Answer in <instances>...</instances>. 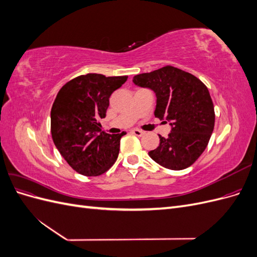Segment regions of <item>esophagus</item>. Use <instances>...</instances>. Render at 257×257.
<instances>
[{
    "label": "esophagus",
    "mask_w": 257,
    "mask_h": 257,
    "mask_svg": "<svg viewBox=\"0 0 257 257\" xmlns=\"http://www.w3.org/2000/svg\"><path fill=\"white\" fill-rule=\"evenodd\" d=\"M132 134H134L136 136H143L145 134L144 131H141V130H137V128H134L132 130Z\"/></svg>",
    "instance_id": "1"
}]
</instances>
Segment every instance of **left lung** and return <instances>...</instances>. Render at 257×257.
Returning <instances> with one entry per match:
<instances>
[{
    "instance_id": "8db88e82",
    "label": "left lung",
    "mask_w": 257,
    "mask_h": 257,
    "mask_svg": "<svg viewBox=\"0 0 257 257\" xmlns=\"http://www.w3.org/2000/svg\"><path fill=\"white\" fill-rule=\"evenodd\" d=\"M133 82L155 92L154 115L172 122V132L167 138L159 135L160 145L149 152L150 158L168 169L190 167L205 151L214 128L208 88L197 77L172 65L136 75Z\"/></svg>"
}]
</instances>
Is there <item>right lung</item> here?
Listing matches in <instances>:
<instances>
[{"mask_svg":"<svg viewBox=\"0 0 257 257\" xmlns=\"http://www.w3.org/2000/svg\"><path fill=\"white\" fill-rule=\"evenodd\" d=\"M127 76L80 75L58 92L51 108V136L62 157L77 173L103 175L118 159L121 134L100 130L98 119L105 118L112 92Z\"/></svg>","mask_w":257,"mask_h":257,"instance_id":"obj_1","label":"right lung"}]
</instances>
